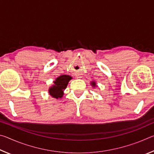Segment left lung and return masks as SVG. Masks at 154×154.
Masks as SVG:
<instances>
[{"label": "left lung", "instance_id": "1", "mask_svg": "<svg viewBox=\"0 0 154 154\" xmlns=\"http://www.w3.org/2000/svg\"><path fill=\"white\" fill-rule=\"evenodd\" d=\"M90 84H91V85H92V88L97 87V85H96V83L94 82V81H92V82H91Z\"/></svg>", "mask_w": 154, "mask_h": 154}]
</instances>
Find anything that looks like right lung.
Segmentation results:
<instances>
[{"label": "right lung", "mask_w": 154, "mask_h": 154, "mask_svg": "<svg viewBox=\"0 0 154 154\" xmlns=\"http://www.w3.org/2000/svg\"><path fill=\"white\" fill-rule=\"evenodd\" d=\"M72 79V77L67 75H62L57 77L54 81V84L49 87L48 94L54 98L61 99L63 97L64 91L66 88L68 83Z\"/></svg>", "instance_id": "obj_1"}]
</instances>
